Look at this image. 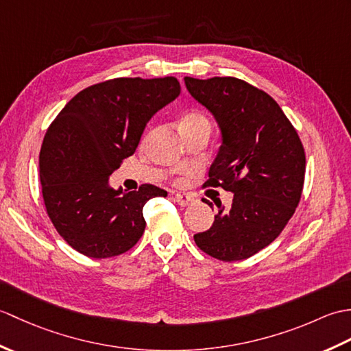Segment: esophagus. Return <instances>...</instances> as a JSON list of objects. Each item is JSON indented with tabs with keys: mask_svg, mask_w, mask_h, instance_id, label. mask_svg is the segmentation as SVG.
Returning <instances> with one entry per match:
<instances>
[{
	"mask_svg": "<svg viewBox=\"0 0 351 351\" xmlns=\"http://www.w3.org/2000/svg\"><path fill=\"white\" fill-rule=\"evenodd\" d=\"M173 199H175V202L180 204L181 206H189V205L195 204V197L190 195H181V193H176Z\"/></svg>",
	"mask_w": 351,
	"mask_h": 351,
	"instance_id": "1",
	"label": "esophagus"
}]
</instances>
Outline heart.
<instances>
[{
    "mask_svg": "<svg viewBox=\"0 0 351 351\" xmlns=\"http://www.w3.org/2000/svg\"><path fill=\"white\" fill-rule=\"evenodd\" d=\"M200 126H210V121L208 117L200 113V111H189L185 113L181 119V130H193V128H200Z\"/></svg>",
    "mask_w": 351,
    "mask_h": 351,
    "instance_id": "heart-1",
    "label": "heart"
}]
</instances>
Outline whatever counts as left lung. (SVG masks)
I'll list each match as a JSON object with an SVG mask.
<instances>
[{"label":"left lung","mask_w":351,"mask_h":351,"mask_svg":"<svg viewBox=\"0 0 351 351\" xmlns=\"http://www.w3.org/2000/svg\"><path fill=\"white\" fill-rule=\"evenodd\" d=\"M185 86L223 134L204 187L234 193L229 208L217 202L213 226L195 241L225 263L247 259L279 237L300 202L306 171L302 140L278 102L240 78L185 77Z\"/></svg>","instance_id":"left-lung-1"}]
</instances>
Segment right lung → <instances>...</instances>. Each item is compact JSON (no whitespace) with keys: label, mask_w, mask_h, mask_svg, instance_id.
<instances>
[{"label":"right lung","mask_w":351,"mask_h":351,"mask_svg":"<svg viewBox=\"0 0 351 351\" xmlns=\"http://www.w3.org/2000/svg\"><path fill=\"white\" fill-rule=\"evenodd\" d=\"M181 93L180 81L113 78L77 93L52 121L39 154L43 204L56 230L88 258L122 255L145 232L152 184L122 193L108 178L136 152L146 123Z\"/></svg>","instance_id":"right-lung-1"}]
</instances>
